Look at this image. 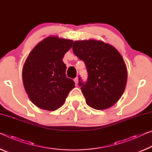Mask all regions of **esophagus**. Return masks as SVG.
Returning <instances> with one entry per match:
<instances>
[{"label": "esophagus", "mask_w": 152, "mask_h": 152, "mask_svg": "<svg viewBox=\"0 0 152 152\" xmlns=\"http://www.w3.org/2000/svg\"><path fill=\"white\" fill-rule=\"evenodd\" d=\"M74 83H75L76 85H78V77H76V78H74Z\"/></svg>", "instance_id": "34e87169"}]
</instances>
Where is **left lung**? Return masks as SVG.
Listing matches in <instances>:
<instances>
[{"label":"left lung","instance_id":"1","mask_svg":"<svg viewBox=\"0 0 152 152\" xmlns=\"http://www.w3.org/2000/svg\"><path fill=\"white\" fill-rule=\"evenodd\" d=\"M72 49L86 67L87 80L79 76L78 85L87 105L95 110L112 107L121 97L127 81L122 55L113 46L91 39L76 40Z\"/></svg>","mask_w":152,"mask_h":152}]
</instances>
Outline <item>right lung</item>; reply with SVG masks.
<instances>
[{
    "mask_svg": "<svg viewBox=\"0 0 152 152\" xmlns=\"http://www.w3.org/2000/svg\"><path fill=\"white\" fill-rule=\"evenodd\" d=\"M74 41L57 37L46 38L34 48L26 60L22 78L24 88L32 103L40 109L54 111L64 104L75 87L67 78L62 59Z\"/></svg>",
    "mask_w": 152,
    "mask_h": 152,
    "instance_id": "add662e5",
    "label": "right lung"
}]
</instances>
